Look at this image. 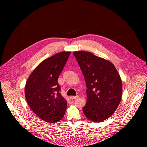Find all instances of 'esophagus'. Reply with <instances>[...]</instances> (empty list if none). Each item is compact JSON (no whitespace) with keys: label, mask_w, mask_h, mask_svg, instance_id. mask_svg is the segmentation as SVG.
<instances>
[{"label":"esophagus","mask_w":147,"mask_h":147,"mask_svg":"<svg viewBox=\"0 0 147 147\" xmlns=\"http://www.w3.org/2000/svg\"><path fill=\"white\" fill-rule=\"evenodd\" d=\"M78 97H79L78 95H76V96H70V98H71V99H75L78 98Z\"/></svg>","instance_id":"1"}]
</instances>
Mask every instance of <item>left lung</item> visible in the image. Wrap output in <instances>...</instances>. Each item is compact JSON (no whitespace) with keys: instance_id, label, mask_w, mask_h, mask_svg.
<instances>
[{"instance_id":"obj_1","label":"left lung","mask_w":147,"mask_h":147,"mask_svg":"<svg viewBox=\"0 0 147 147\" xmlns=\"http://www.w3.org/2000/svg\"><path fill=\"white\" fill-rule=\"evenodd\" d=\"M86 85L87 101L83 108L86 117L102 122L118 108L122 97L121 77L111 62L86 51L74 52Z\"/></svg>"}]
</instances>
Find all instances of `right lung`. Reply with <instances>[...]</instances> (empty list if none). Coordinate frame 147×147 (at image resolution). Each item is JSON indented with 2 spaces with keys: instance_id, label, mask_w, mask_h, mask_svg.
Wrapping results in <instances>:
<instances>
[{
  "instance_id": "right-lung-1",
  "label": "right lung",
  "mask_w": 147,
  "mask_h": 147,
  "mask_svg": "<svg viewBox=\"0 0 147 147\" xmlns=\"http://www.w3.org/2000/svg\"><path fill=\"white\" fill-rule=\"evenodd\" d=\"M70 52H62L42 61L32 72L25 85L27 102L41 119L55 123L62 119L67 107L58 80Z\"/></svg>"
}]
</instances>
